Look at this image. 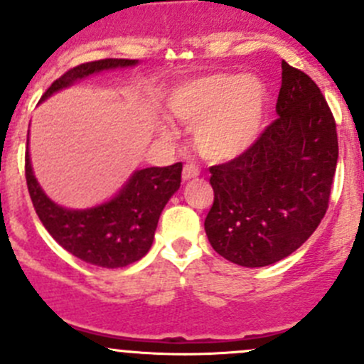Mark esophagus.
I'll return each mask as SVG.
<instances>
[{"instance_id": "esophagus-1", "label": "esophagus", "mask_w": 364, "mask_h": 364, "mask_svg": "<svg viewBox=\"0 0 364 364\" xmlns=\"http://www.w3.org/2000/svg\"><path fill=\"white\" fill-rule=\"evenodd\" d=\"M199 176V167L193 164H186L185 167H183V179H192V178H197Z\"/></svg>"}]
</instances>
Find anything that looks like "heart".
<instances>
[{
  "label": "heart",
  "instance_id": "heart-1",
  "mask_svg": "<svg viewBox=\"0 0 364 364\" xmlns=\"http://www.w3.org/2000/svg\"><path fill=\"white\" fill-rule=\"evenodd\" d=\"M266 104L262 80L225 72L188 80L168 97V111L183 123L197 124V148L215 160L232 159L252 144Z\"/></svg>",
  "mask_w": 364,
  "mask_h": 364
}]
</instances>
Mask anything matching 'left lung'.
<instances>
[{"mask_svg":"<svg viewBox=\"0 0 364 364\" xmlns=\"http://www.w3.org/2000/svg\"><path fill=\"white\" fill-rule=\"evenodd\" d=\"M277 112L247 151L209 167L215 200L205 234L237 266L289 257L328 211L338 161L335 117L317 84L285 61Z\"/></svg>","mask_w":364,"mask_h":364,"instance_id":"8db88e82","label":"left lung"}]
</instances>
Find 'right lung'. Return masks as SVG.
Instances as JSON below:
<instances>
[{"label":"right lung","instance_id":"obj_1","mask_svg":"<svg viewBox=\"0 0 364 364\" xmlns=\"http://www.w3.org/2000/svg\"><path fill=\"white\" fill-rule=\"evenodd\" d=\"M135 63L137 60L107 58L77 65L50 84L42 100L91 73ZM24 171L33 208L47 232L77 259L114 269L137 262L149 252L161 209L181 185L183 164L135 171L116 197L87 209H67L53 203L33 174L28 151Z\"/></svg>","mask_w":364,"mask_h":364}]
</instances>
